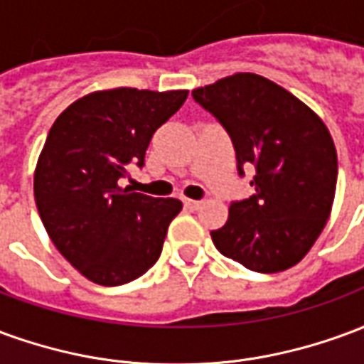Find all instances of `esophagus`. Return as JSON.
Segmentation results:
<instances>
[{
  "mask_svg": "<svg viewBox=\"0 0 364 364\" xmlns=\"http://www.w3.org/2000/svg\"><path fill=\"white\" fill-rule=\"evenodd\" d=\"M183 205L187 206V208H193V210H195V208H198V206H200V200H193V198H183Z\"/></svg>",
  "mask_w": 364,
  "mask_h": 364,
  "instance_id": "34e87169",
  "label": "esophagus"
}]
</instances>
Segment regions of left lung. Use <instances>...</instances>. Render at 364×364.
<instances>
[{
    "instance_id": "obj_1",
    "label": "left lung",
    "mask_w": 364,
    "mask_h": 364,
    "mask_svg": "<svg viewBox=\"0 0 364 364\" xmlns=\"http://www.w3.org/2000/svg\"><path fill=\"white\" fill-rule=\"evenodd\" d=\"M228 132L237 173L255 193L230 205L210 236L216 250L255 273H279L310 252L331 213L337 154L329 130L300 99L257 74L193 91Z\"/></svg>"
}]
</instances>
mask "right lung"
<instances>
[{
  "instance_id": "obj_1",
  "label": "right lung",
  "mask_w": 364,
  "mask_h": 364,
  "mask_svg": "<svg viewBox=\"0 0 364 364\" xmlns=\"http://www.w3.org/2000/svg\"><path fill=\"white\" fill-rule=\"evenodd\" d=\"M189 91L119 87L77 99L52 124L35 171L41 220L83 277L119 287L159 259L177 198L119 187L144 167L154 132L181 109Z\"/></svg>"
}]
</instances>
